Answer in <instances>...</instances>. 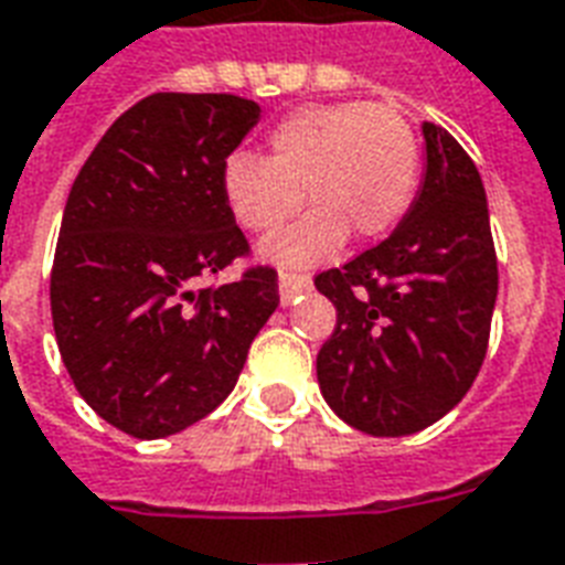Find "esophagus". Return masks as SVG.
<instances>
[{
    "label": "esophagus",
    "mask_w": 565,
    "mask_h": 565,
    "mask_svg": "<svg viewBox=\"0 0 565 565\" xmlns=\"http://www.w3.org/2000/svg\"><path fill=\"white\" fill-rule=\"evenodd\" d=\"M312 286V277L309 274H291V270H282L279 274V300H282V306L291 303L300 291H306V288Z\"/></svg>",
    "instance_id": "1"
}]
</instances>
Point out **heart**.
<instances>
[{
    "label": "heart",
    "instance_id": "obj_1",
    "mask_svg": "<svg viewBox=\"0 0 565 565\" xmlns=\"http://www.w3.org/2000/svg\"><path fill=\"white\" fill-rule=\"evenodd\" d=\"M418 182V138L401 111L371 103L297 108L268 132L262 159L233 156L221 188L247 233H270L300 203L309 212L265 244V256L303 268L353 233L380 238L404 217Z\"/></svg>",
    "mask_w": 565,
    "mask_h": 565
}]
</instances>
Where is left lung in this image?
Returning a JSON list of instances; mask_svg holds the SVG:
<instances>
[{
    "instance_id": "obj_1",
    "label": "left lung",
    "mask_w": 565,
    "mask_h": 565,
    "mask_svg": "<svg viewBox=\"0 0 565 565\" xmlns=\"http://www.w3.org/2000/svg\"><path fill=\"white\" fill-rule=\"evenodd\" d=\"M424 185L395 233L315 277L335 306L318 386L342 422L371 436L439 422L489 348L498 259L487 191L454 135L424 124Z\"/></svg>"
}]
</instances>
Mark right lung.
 Segmentation results:
<instances>
[{
  "mask_svg": "<svg viewBox=\"0 0 565 565\" xmlns=\"http://www.w3.org/2000/svg\"><path fill=\"white\" fill-rule=\"evenodd\" d=\"M256 124L259 105L235 94L143 96L70 188L52 327L78 395L135 439L173 436L221 406L279 306L270 265L214 282L250 256L221 173Z\"/></svg>",
  "mask_w": 565,
  "mask_h": 565,
  "instance_id": "right-lung-1",
  "label": "right lung"
}]
</instances>
